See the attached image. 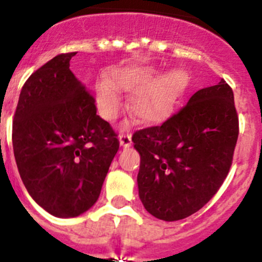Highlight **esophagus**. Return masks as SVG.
I'll use <instances>...</instances> for the list:
<instances>
[{"mask_svg":"<svg viewBox=\"0 0 262 262\" xmlns=\"http://www.w3.org/2000/svg\"><path fill=\"white\" fill-rule=\"evenodd\" d=\"M119 143L123 148H128L133 144V140H131V134H122L119 135Z\"/></svg>","mask_w":262,"mask_h":262,"instance_id":"1","label":"esophagus"}]
</instances>
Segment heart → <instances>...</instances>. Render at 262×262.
I'll list each match as a JSON object with an SVG mask.
<instances>
[{
	"label": "heart",
	"mask_w": 262,
	"mask_h": 262,
	"mask_svg": "<svg viewBox=\"0 0 262 262\" xmlns=\"http://www.w3.org/2000/svg\"><path fill=\"white\" fill-rule=\"evenodd\" d=\"M154 68H126L113 73L111 82L97 84V103L106 119H114L120 110L118 90H135L129 110L142 122L152 123L172 114L187 86V75L174 69L156 78Z\"/></svg>",
	"instance_id": "heart-1"
}]
</instances>
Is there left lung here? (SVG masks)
Returning a JSON list of instances; mask_svg holds the SVG:
<instances>
[{
  "instance_id": "obj_1",
  "label": "left lung",
  "mask_w": 262,
  "mask_h": 262,
  "mask_svg": "<svg viewBox=\"0 0 262 262\" xmlns=\"http://www.w3.org/2000/svg\"><path fill=\"white\" fill-rule=\"evenodd\" d=\"M239 136L233 92L222 78L198 90L163 124L139 129V196L157 219L174 222L201 210L230 172Z\"/></svg>"
}]
</instances>
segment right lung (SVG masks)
<instances>
[{
    "label": "right lung",
    "mask_w": 262,
    "mask_h": 262,
    "mask_svg": "<svg viewBox=\"0 0 262 262\" xmlns=\"http://www.w3.org/2000/svg\"><path fill=\"white\" fill-rule=\"evenodd\" d=\"M60 53L23 85L13 120V149L23 185L40 207L75 217L97 202L119 140L97 115L96 99Z\"/></svg>",
    "instance_id": "add662e5"
}]
</instances>
